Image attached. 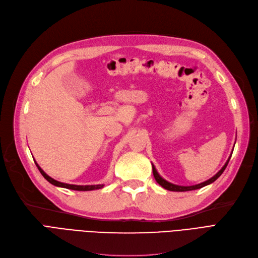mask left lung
Segmentation results:
<instances>
[{
    "label": "left lung",
    "mask_w": 258,
    "mask_h": 258,
    "mask_svg": "<svg viewBox=\"0 0 258 258\" xmlns=\"http://www.w3.org/2000/svg\"><path fill=\"white\" fill-rule=\"evenodd\" d=\"M230 159H231V157L227 159V161L225 163V165L223 166V168H222L220 171H219V172H218L215 176H213L212 178H209L208 180H206V182H204V183L198 184V185H195V186H177V185L171 184V183L167 182V180H165L163 177H161V176L157 173V171H156V169H155L154 166H152V168H153V175H154V177H155V179H156V182H157L161 187H164V188L167 189V190H170V191H189V190L200 189V188H202V187H204V186H206V185H208V184H212L213 182H215V180L223 173V171L225 170V168H226V166H227V164H228V161H230Z\"/></svg>",
    "instance_id": "left-lung-1"
}]
</instances>
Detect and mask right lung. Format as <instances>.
<instances>
[{
  "label": "right lung",
  "instance_id": "1",
  "mask_svg": "<svg viewBox=\"0 0 258 258\" xmlns=\"http://www.w3.org/2000/svg\"><path fill=\"white\" fill-rule=\"evenodd\" d=\"M35 164L38 168V170L40 171V173L42 174V176L47 180V182H50L52 185L57 186V187H62V188H67V189H72V190H79V191H89V190H94V189H101L103 188L104 185H86V186H78V185H70V184H64V183H60L58 180H55L54 178L50 177L47 175L44 171L38 166V164L35 161Z\"/></svg>",
  "mask_w": 258,
  "mask_h": 258
}]
</instances>
